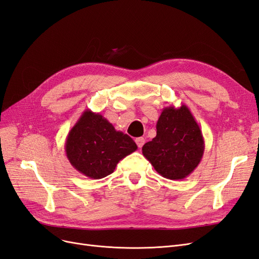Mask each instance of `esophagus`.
I'll return each mask as SVG.
<instances>
[{
	"instance_id": "1",
	"label": "esophagus",
	"mask_w": 259,
	"mask_h": 259,
	"mask_svg": "<svg viewBox=\"0 0 259 259\" xmlns=\"http://www.w3.org/2000/svg\"><path fill=\"white\" fill-rule=\"evenodd\" d=\"M136 143H137V145L141 148L142 146H143L144 145V143H145V139L144 138H137L136 139Z\"/></svg>"
}]
</instances>
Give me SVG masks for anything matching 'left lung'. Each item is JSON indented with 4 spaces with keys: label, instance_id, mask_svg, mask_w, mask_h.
Returning <instances> with one entry per match:
<instances>
[{
    "label": "left lung",
    "instance_id": "obj_1",
    "mask_svg": "<svg viewBox=\"0 0 259 259\" xmlns=\"http://www.w3.org/2000/svg\"><path fill=\"white\" fill-rule=\"evenodd\" d=\"M156 129V137L142 147L144 157L165 179L187 178L204 153L202 132L190 110L185 104L164 107Z\"/></svg>",
    "mask_w": 259,
    "mask_h": 259
}]
</instances>
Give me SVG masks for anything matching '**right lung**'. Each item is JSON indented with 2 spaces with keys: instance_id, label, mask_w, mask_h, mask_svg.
I'll list each match as a JSON object with an SVG mask.
<instances>
[{
  "instance_id": "obj_1",
  "label": "right lung",
  "mask_w": 259,
  "mask_h": 259,
  "mask_svg": "<svg viewBox=\"0 0 259 259\" xmlns=\"http://www.w3.org/2000/svg\"><path fill=\"white\" fill-rule=\"evenodd\" d=\"M137 149L128 135L90 110L81 114L65 140V154L73 168L94 180L113 173L122 158Z\"/></svg>"
}]
</instances>
